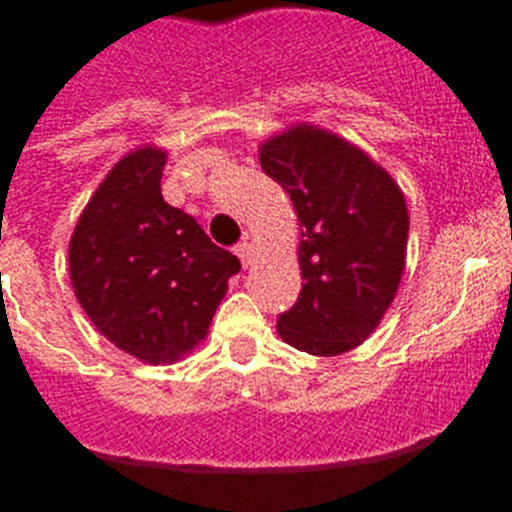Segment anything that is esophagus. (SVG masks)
Segmentation results:
<instances>
[{"instance_id":"1","label":"esophagus","mask_w":512,"mask_h":512,"mask_svg":"<svg viewBox=\"0 0 512 512\" xmlns=\"http://www.w3.org/2000/svg\"><path fill=\"white\" fill-rule=\"evenodd\" d=\"M233 252H236V255H239V260H241V265H244V268H247L249 263H252V252H255V247H252V241H239V244H236V247H233Z\"/></svg>"}]
</instances>
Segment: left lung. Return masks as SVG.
I'll use <instances>...</instances> for the list:
<instances>
[{"label":"left lung","instance_id":"obj_1","mask_svg":"<svg viewBox=\"0 0 512 512\" xmlns=\"http://www.w3.org/2000/svg\"><path fill=\"white\" fill-rule=\"evenodd\" d=\"M268 177L303 225L297 303L276 321L281 340L313 356L356 348L380 324L404 273V193L393 177L332 132L295 127L260 148Z\"/></svg>","mask_w":512,"mask_h":512}]
</instances>
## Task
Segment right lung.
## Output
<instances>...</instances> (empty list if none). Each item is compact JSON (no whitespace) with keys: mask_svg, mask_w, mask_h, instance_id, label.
<instances>
[{"mask_svg":"<svg viewBox=\"0 0 512 512\" xmlns=\"http://www.w3.org/2000/svg\"><path fill=\"white\" fill-rule=\"evenodd\" d=\"M167 154L138 148L100 183L68 244L76 300L124 353L175 361L207 335L239 257L162 196Z\"/></svg>","mask_w":512,"mask_h":512,"instance_id":"right-lung-1","label":"right lung"}]
</instances>
